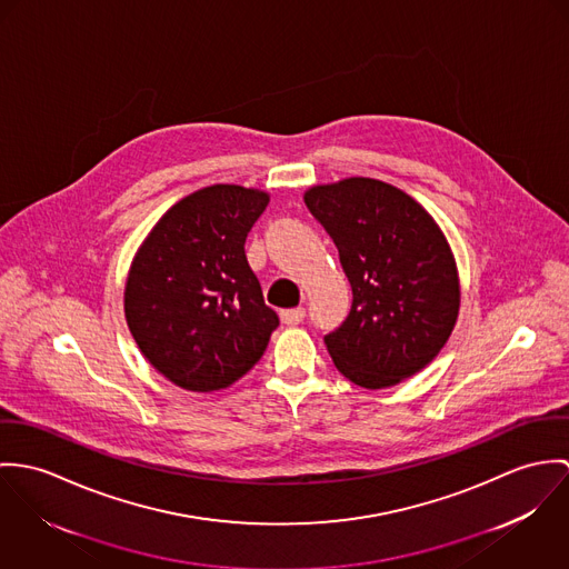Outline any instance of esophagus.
I'll list each match as a JSON object with an SVG mask.
<instances>
[{
    "label": "esophagus",
    "instance_id": "esophagus-1",
    "mask_svg": "<svg viewBox=\"0 0 569 569\" xmlns=\"http://www.w3.org/2000/svg\"><path fill=\"white\" fill-rule=\"evenodd\" d=\"M303 318H306V310L303 308H295V310H283L281 312V320L286 325H299V322H303Z\"/></svg>",
    "mask_w": 569,
    "mask_h": 569
}]
</instances>
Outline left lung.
<instances>
[{"mask_svg": "<svg viewBox=\"0 0 569 569\" xmlns=\"http://www.w3.org/2000/svg\"><path fill=\"white\" fill-rule=\"evenodd\" d=\"M333 240L353 301L325 336L336 369L365 388H386L428 367L460 306L456 261L439 224L408 193L376 179L306 191Z\"/></svg>", "mask_w": 569, "mask_h": 569, "instance_id": "obj_1", "label": "left lung"}]
</instances>
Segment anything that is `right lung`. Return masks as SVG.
Wrapping results in <instances>:
<instances>
[{
  "instance_id": "add662e5",
  "label": "right lung",
  "mask_w": 569,
  "mask_h": 569,
  "mask_svg": "<svg viewBox=\"0 0 569 569\" xmlns=\"http://www.w3.org/2000/svg\"><path fill=\"white\" fill-rule=\"evenodd\" d=\"M266 204L268 193L240 186L193 191L132 259L128 329L146 360L186 390H220L247 376L279 325L244 253Z\"/></svg>"
}]
</instances>
